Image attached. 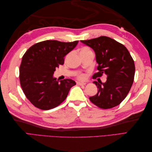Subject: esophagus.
Returning a JSON list of instances; mask_svg holds the SVG:
<instances>
[{
  "label": "esophagus",
  "instance_id": "1",
  "mask_svg": "<svg viewBox=\"0 0 152 152\" xmlns=\"http://www.w3.org/2000/svg\"><path fill=\"white\" fill-rule=\"evenodd\" d=\"M76 83L77 85H79V86H84L86 84V83L84 82H78Z\"/></svg>",
  "mask_w": 152,
  "mask_h": 152
}]
</instances>
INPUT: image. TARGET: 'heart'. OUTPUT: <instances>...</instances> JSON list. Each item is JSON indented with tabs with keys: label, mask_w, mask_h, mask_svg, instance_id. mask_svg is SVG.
Returning <instances> with one entry per match:
<instances>
[{
	"label": "heart",
	"mask_w": 152,
	"mask_h": 152,
	"mask_svg": "<svg viewBox=\"0 0 152 152\" xmlns=\"http://www.w3.org/2000/svg\"><path fill=\"white\" fill-rule=\"evenodd\" d=\"M88 50H90L89 48L83 47V48H82V50H81V51H80V52H82V51H88ZM78 77V78L80 80H84L86 78V76L84 75V74H80V75Z\"/></svg>",
	"instance_id": "heart-1"
}]
</instances>
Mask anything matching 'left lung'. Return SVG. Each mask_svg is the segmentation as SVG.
<instances>
[{"mask_svg": "<svg viewBox=\"0 0 152 152\" xmlns=\"http://www.w3.org/2000/svg\"><path fill=\"white\" fill-rule=\"evenodd\" d=\"M81 42L91 48L96 55L99 72L93 77H101L103 74L107 76L105 83L93 82L98 92L89 100L102 109L119 105L127 96L134 81L135 66L130 53L122 44L107 37Z\"/></svg>", "mask_w": 152, "mask_h": 152, "instance_id": "1", "label": "left lung"}]
</instances>
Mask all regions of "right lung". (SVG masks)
<instances>
[{"label":"right lung","mask_w":152,"mask_h":152,"mask_svg":"<svg viewBox=\"0 0 152 152\" xmlns=\"http://www.w3.org/2000/svg\"><path fill=\"white\" fill-rule=\"evenodd\" d=\"M78 43V40H45L34 44L23 55L19 81L24 94L35 107L44 110L56 108L76 85L72 80L59 81L53 75L56 68L64 64V56Z\"/></svg>","instance_id":"1"}]
</instances>
